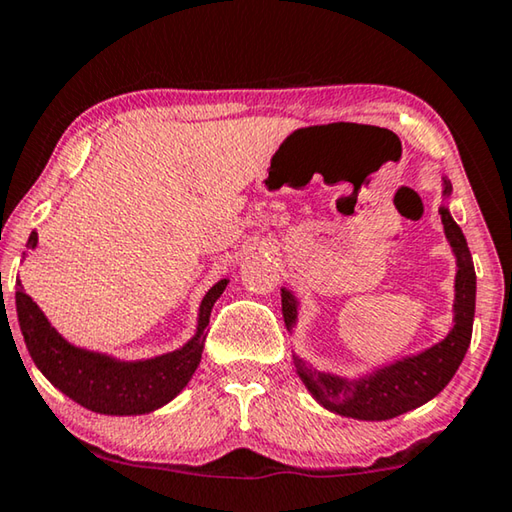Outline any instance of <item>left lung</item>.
Listing matches in <instances>:
<instances>
[{"label":"left lung","instance_id":"left-lung-1","mask_svg":"<svg viewBox=\"0 0 512 512\" xmlns=\"http://www.w3.org/2000/svg\"><path fill=\"white\" fill-rule=\"evenodd\" d=\"M451 186L444 180V193ZM442 225L449 239L453 253L458 257V275H456V326L428 351L405 358L401 362L389 364L369 378L346 380L332 373L316 371L307 364L294 358L298 376L303 378L305 387L312 396L328 410L337 415L367 419V421H385L399 417L403 412L415 410L426 401H431L442 389L449 385L453 373L458 371L462 358H465L469 342H472L474 326V305H476V273L472 264L465 234L453 221L449 209H440ZM282 314H285L287 328L296 321V298L282 289Z\"/></svg>","mask_w":512,"mask_h":512}]
</instances>
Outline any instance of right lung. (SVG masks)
I'll list each match as a JSON object with an SVG mask.
<instances>
[{"instance_id": "1", "label": "right lung", "mask_w": 512, "mask_h": 512, "mask_svg": "<svg viewBox=\"0 0 512 512\" xmlns=\"http://www.w3.org/2000/svg\"><path fill=\"white\" fill-rule=\"evenodd\" d=\"M36 241L38 234L31 232L29 246L34 248ZM225 285L227 280L216 282L202 298L198 332L189 344L182 346L180 351L145 362H116L107 355L70 346L50 326L34 300L24 294L20 280L18 291H15V307H18L24 344H27L36 367L45 373V378L54 387L100 415H145L180 394L193 371L198 369L207 339L205 328Z\"/></svg>"}]
</instances>
